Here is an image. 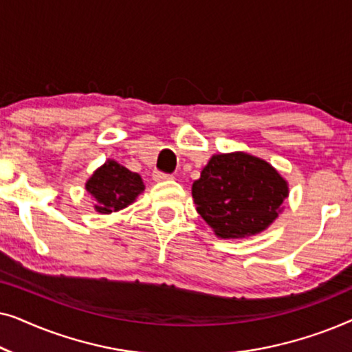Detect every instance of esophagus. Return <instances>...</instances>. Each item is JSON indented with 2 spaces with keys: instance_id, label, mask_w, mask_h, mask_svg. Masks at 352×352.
Returning a JSON list of instances; mask_svg holds the SVG:
<instances>
[{
  "instance_id": "esophagus-1",
  "label": "esophagus",
  "mask_w": 352,
  "mask_h": 352,
  "mask_svg": "<svg viewBox=\"0 0 352 352\" xmlns=\"http://www.w3.org/2000/svg\"><path fill=\"white\" fill-rule=\"evenodd\" d=\"M153 181L155 182H163V181H171L173 179V175H165V173H160V171H153Z\"/></svg>"
}]
</instances>
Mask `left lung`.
I'll return each mask as SVG.
<instances>
[{
  "instance_id": "8db88e82",
  "label": "left lung",
  "mask_w": 352,
  "mask_h": 352,
  "mask_svg": "<svg viewBox=\"0 0 352 352\" xmlns=\"http://www.w3.org/2000/svg\"><path fill=\"white\" fill-rule=\"evenodd\" d=\"M288 194L285 177L247 152L216 153L192 184L197 211L219 239L261 234L285 208Z\"/></svg>"
}]
</instances>
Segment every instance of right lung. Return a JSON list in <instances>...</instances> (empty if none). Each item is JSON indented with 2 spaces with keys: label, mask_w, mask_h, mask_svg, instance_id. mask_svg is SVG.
<instances>
[{
  "label": "right lung",
  "mask_w": 352,
  "mask_h": 352,
  "mask_svg": "<svg viewBox=\"0 0 352 352\" xmlns=\"http://www.w3.org/2000/svg\"><path fill=\"white\" fill-rule=\"evenodd\" d=\"M85 189L93 195L94 210L100 214H110L134 204L146 186L138 173L107 158L104 165L89 176Z\"/></svg>",
  "instance_id": "add662e5"
}]
</instances>
